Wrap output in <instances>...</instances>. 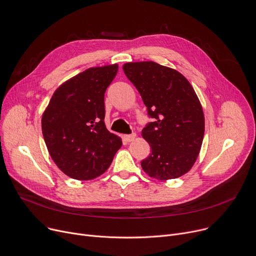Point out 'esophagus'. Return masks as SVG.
Here are the masks:
<instances>
[{
  "instance_id": "obj_1",
  "label": "esophagus",
  "mask_w": 256,
  "mask_h": 256,
  "mask_svg": "<svg viewBox=\"0 0 256 256\" xmlns=\"http://www.w3.org/2000/svg\"><path fill=\"white\" fill-rule=\"evenodd\" d=\"M135 138H136V134L135 133H132V134H126V135H124V140H126V142H132Z\"/></svg>"
}]
</instances>
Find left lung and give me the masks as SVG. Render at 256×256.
Returning <instances> with one entry per match:
<instances>
[{
  "instance_id": "obj_1",
  "label": "left lung",
  "mask_w": 256,
  "mask_h": 256,
  "mask_svg": "<svg viewBox=\"0 0 256 256\" xmlns=\"http://www.w3.org/2000/svg\"><path fill=\"white\" fill-rule=\"evenodd\" d=\"M123 70L153 118L142 129L152 153L142 168L165 181L185 174L200 154L204 133L200 102L190 82L174 69L155 62L127 63Z\"/></svg>"
}]
</instances>
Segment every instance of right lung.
I'll return each mask as SVG.
<instances>
[{
  "label": "right lung",
  "mask_w": 256,
  "mask_h": 256,
  "mask_svg": "<svg viewBox=\"0 0 256 256\" xmlns=\"http://www.w3.org/2000/svg\"><path fill=\"white\" fill-rule=\"evenodd\" d=\"M118 65L88 68L60 86L42 116L50 157L65 174L92 180L106 170L122 140L104 124V93Z\"/></svg>",
  "instance_id": "1"
}]
</instances>
